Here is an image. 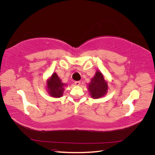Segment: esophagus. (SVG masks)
<instances>
[{
	"instance_id": "1",
	"label": "esophagus",
	"mask_w": 155,
	"mask_h": 155,
	"mask_svg": "<svg viewBox=\"0 0 155 155\" xmlns=\"http://www.w3.org/2000/svg\"><path fill=\"white\" fill-rule=\"evenodd\" d=\"M75 85H77V86H79V85H80V84H81V82L79 81H75Z\"/></svg>"
}]
</instances>
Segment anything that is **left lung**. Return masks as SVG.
Masks as SVG:
<instances>
[{
	"mask_svg": "<svg viewBox=\"0 0 155 155\" xmlns=\"http://www.w3.org/2000/svg\"><path fill=\"white\" fill-rule=\"evenodd\" d=\"M107 83L105 81L104 76L100 72L97 71L88 85V90L91 97L96 99L104 96L107 93Z\"/></svg>",
	"mask_w": 155,
	"mask_h": 155,
	"instance_id": "left-lung-1",
	"label": "left lung"
}]
</instances>
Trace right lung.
Here are the masks:
<instances>
[{
	"label": "right lung",
	"mask_w": 155,
	"mask_h": 155,
	"mask_svg": "<svg viewBox=\"0 0 155 155\" xmlns=\"http://www.w3.org/2000/svg\"><path fill=\"white\" fill-rule=\"evenodd\" d=\"M64 83H63L56 73H54L47 81L49 94L54 97H60L63 94Z\"/></svg>",
	"instance_id": "1"
}]
</instances>
